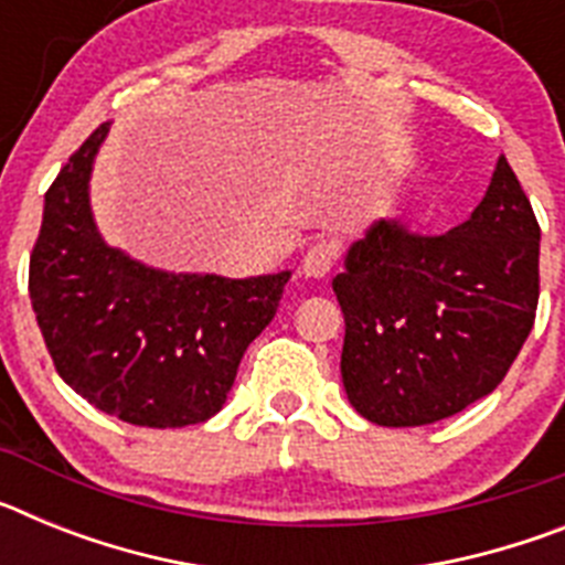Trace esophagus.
Segmentation results:
<instances>
[{
  "label": "esophagus",
  "mask_w": 565,
  "mask_h": 565,
  "mask_svg": "<svg viewBox=\"0 0 565 565\" xmlns=\"http://www.w3.org/2000/svg\"><path fill=\"white\" fill-rule=\"evenodd\" d=\"M339 246L333 239H317L311 248L306 252V259H302V274L311 279H322L331 274V268L337 266Z\"/></svg>",
  "instance_id": "obj_1"
}]
</instances>
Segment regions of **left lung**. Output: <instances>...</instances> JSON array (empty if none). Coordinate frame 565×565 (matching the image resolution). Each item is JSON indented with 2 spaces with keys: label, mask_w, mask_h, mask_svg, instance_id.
<instances>
[{
  "label": "left lung",
  "mask_w": 565,
  "mask_h": 565,
  "mask_svg": "<svg viewBox=\"0 0 565 565\" xmlns=\"http://www.w3.org/2000/svg\"><path fill=\"white\" fill-rule=\"evenodd\" d=\"M537 263L541 226L503 154L461 226L367 228L333 277L342 382L359 416L422 427L495 391L535 326Z\"/></svg>",
  "instance_id": "1"
}]
</instances>
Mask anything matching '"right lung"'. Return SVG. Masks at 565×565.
<instances>
[{
  "mask_svg": "<svg viewBox=\"0 0 565 565\" xmlns=\"http://www.w3.org/2000/svg\"><path fill=\"white\" fill-rule=\"evenodd\" d=\"M102 124L44 194L30 302L58 376L138 427H186L226 402L239 359L277 313L291 271L169 274L109 248L89 212Z\"/></svg>",
  "mask_w": 565,
  "mask_h": 565,
  "instance_id": "1",
  "label": "right lung"
}]
</instances>
